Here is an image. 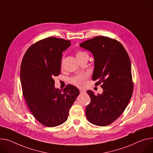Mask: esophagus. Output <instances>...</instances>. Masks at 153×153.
I'll use <instances>...</instances> for the list:
<instances>
[{
    "label": "esophagus",
    "instance_id": "obj_1",
    "mask_svg": "<svg viewBox=\"0 0 153 153\" xmlns=\"http://www.w3.org/2000/svg\"><path fill=\"white\" fill-rule=\"evenodd\" d=\"M86 93V91L84 90H80V94H85Z\"/></svg>",
    "mask_w": 153,
    "mask_h": 153
}]
</instances>
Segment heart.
Wrapping results in <instances>:
<instances>
[{"instance_id": "obj_1", "label": "heart", "mask_w": 153, "mask_h": 153, "mask_svg": "<svg viewBox=\"0 0 153 153\" xmlns=\"http://www.w3.org/2000/svg\"><path fill=\"white\" fill-rule=\"evenodd\" d=\"M83 54H87V53L84 52L79 51L77 53L76 56H78V55H83ZM87 80V75L80 74V75H78L72 78L71 79V82L73 84H74V85H76L78 87H82L85 84Z\"/></svg>"}]
</instances>
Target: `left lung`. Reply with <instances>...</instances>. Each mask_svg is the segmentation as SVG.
<instances>
[{
	"instance_id": "left-lung-1",
	"label": "left lung",
	"mask_w": 153,
	"mask_h": 153,
	"mask_svg": "<svg viewBox=\"0 0 153 153\" xmlns=\"http://www.w3.org/2000/svg\"><path fill=\"white\" fill-rule=\"evenodd\" d=\"M79 46L92 53V79L103 89L97 95L87 91L91 99L85 109L87 118L96 126H108L123 113L131 98L134 85L129 57L119 41L106 36H96Z\"/></svg>"
}]
</instances>
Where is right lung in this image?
I'll list each match as a JSON object with an SVG mask.
<instances>
[{
    "label": "right lung",
    "instance_id": "right-lung-1",
    "mask_svg": "<svg viewBox=\"0 0 153 153\" xmlns=\"http://www.w3.org/2000/svg\"><path fill=\"white\" fill-rule=\"evenodd\" d=\"M71 41L55 37L41 39L25 53L20 69L23 96L31 113L40 123L55 127L68 119L79 89L69 85L55 88L54 76L60 74L62 53Z\"/></svg>",
    "mask_w": 153,
    "mask_h": 153
}]
</instances>
